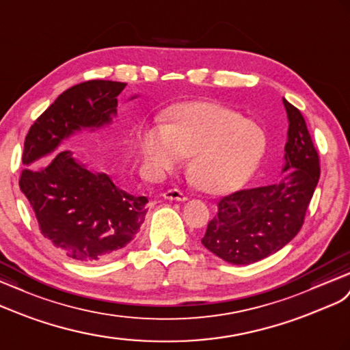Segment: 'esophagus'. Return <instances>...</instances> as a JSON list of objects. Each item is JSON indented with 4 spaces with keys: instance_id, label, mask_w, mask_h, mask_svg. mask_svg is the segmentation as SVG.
<instances>
[{
    "instance_id": "34e87169",
    "label": "esophagus",
    "mask_w": 350,
    "mask_h": 350,
    "mask_svg": "<svg viewBox=\"0 0 350 350\" xmlns=\"http://www.w3.org/2000/svg\"><path fill=\"white\" fill-rule=\"evenodd\" d=\"M165 200H172V201H186V195L180 189H168L163 193Z\"/></svg>"
}]
</instances>
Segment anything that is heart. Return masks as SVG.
<instances>
[{"instance_id": "heart-1", "label": "heart", "mask_w": 350, "mask_h": 350, "mask_svg": "<svg viewBox=\"0 0 350 350\" xmlns=\"http://www.w3.org/2000/svg\"><path fill=\"white\" fill-rule=\"evenodd\" d=\"M167 125H143L139 148L152 174L159 176L191 157L187 174L201 191L221 195L239 189L260 165L265 130L216 102L178 103L165 112Z\"/></svg>"}]
</instances>
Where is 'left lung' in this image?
I'll return each instance as SVG.
<instances>
[{"mask_svg":"<svg viewBox=\"0 0 350 350\" xmlns=\"http://www.w3.org/2000/svg\"><path fill=\"white\" fill-rule=\"evenodd\" d=\"M288 142L280 183L223 196L201 239L205 248L234 265H250L276 253L299 234L319 180V155L297 107L284 98Z\"/></svg>","mask_w":350,"mask_h":350,"instance_id":"1","label":"left lung"}]
</instances>
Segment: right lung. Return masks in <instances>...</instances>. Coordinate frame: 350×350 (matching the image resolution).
Segmentation results:
<instances>
[{"label":"right lung","instance_id":"obj_1","mask_svg":"<svg viewBox=\"0 0 350 350\" xmlns=\"http://www.w3.org/2000/svg\"><path fill=\"white\" fill-rule=\"evenodd\" d=\"M125 83L92 79L68 88L25 137L21 191L41 234L78 262H106L136 238L146 216V196L129 193L105 173H93L70 150H55L74 131L100 127L116 113Z\"/></svg>","mask_w":350,"mask_h":350}]
</instances>
